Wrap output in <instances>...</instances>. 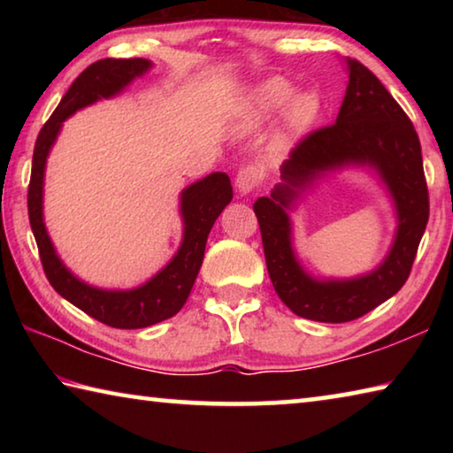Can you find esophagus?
I'll return each mask as SVG.
<instances>
[{
	"instance_id": "esophagus-1",
	"label": "esophagus",
	"mask_w": 453,
	"mask_h": 453,
	"mask_svg": "<svg viewBox=\"0 0 453 453\" xmlns=\"http://www.w3.org/2000/svg\"><path fill=\"white\" fill-rule=\"evenodd\" d=\"M262 178H264L262 167L256 164L243 165L235 175V186L242 191V194H250V191H254L259 183H262Z\"/></svg>"
}]
</instances>
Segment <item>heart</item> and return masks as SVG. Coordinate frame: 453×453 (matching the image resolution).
<instances>
[{
  "label": "heart",
  "instance_id": "b5f03b06",
  "mask_svg": "<svg viewBox=\"0 0 453 453\" xmlns=\"http://www.w3.org/2000/svg\"><path fill=\"white\" fill-rule=\"evenodd\" d=\"M294 91V86L281 78H273L262 83L254 91V96L250 97L248 110H245V124L256 126L262 124L267 118H272L273 113H278L289 102ZM319 105V97L313 91H305V94L297 96L288 107L286 134L291 137L305 132L316 121Z\"/></svg>",
  "mask_w": 453,
  "mask_h": 453
}]
</instances>
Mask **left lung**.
I'll return each instance as SVG.
<instances>
[{"instance_id":"1","label":"left lung","mask_w":453,"mask_h":453,"mask_svg":"<svg viewBox=\"0 0 453 453\" xmlns=\"http://www.w3.org/2000/svg\"><path fill=\"white\" fill-rule=\"evenodd\" d=\"M348 70L346 97L335 124L303 135L281 165L283 183L254 203L275 294L296 316L327 324L362 318L402 289L429 218L421 145L413 124L364 64L348 59ZM348 163H367L380 172L396 202L401 226L378 271L356 280L318 282L296 264L285 210L297 188L319 173Z\"/></svg>"}]
</instances>
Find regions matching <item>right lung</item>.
Here are the masks:
<instances>
[{
  "label": "right lung",
  "instance_id": "right-lung-1",
  "mask_svg": "<svg viewBox=\"0 0 453 453\" xmlns=\"http://www.w3.org/2000/svg\"><path fill=\"white\" fill-rule=\"evenodd\" d=\"M151 67L148 59H99L86 67L61 97L56 111L45 121L40 135L35 140L32 178L27 188V213L29 226L35 237L40 259L50 280L51 288L61 297L73 303L75 308L86 311L105 326L118 329H140L157 324L178 313L186 303L199 267L203 262L205 242L210 229L218 219L221 210L232 202V181L226 173L216 172L208 178L199 180L181 194V216H183V242L175 257L167 264L156 278H151L142 288L129 291H107L91 288L88 283L65 270L59 262L56 250L48 237L42 216L43 196V172L45 159L53 142L59 134L64 121L81 107L97 102L99 97H111L124 89L137 75L145 73Z\"/></svg>",
  "mask_w": 453,
  "mask_h": 453
}]
</instances>
